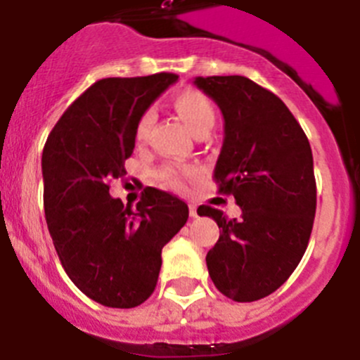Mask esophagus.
Instances as JSON below:
<instances>
[{
	"label": "esophagus",
	"mask_w": 360,
	"mask_h": 360,
	"mask_svg": "<svg viewBox=\"0 0 360 360\" xmlns=\"http://www.w3.org/2000/svg\"><path fill=\"white\" fill-rule=\"evenodd\" d=\"M190 217H199V212H198V206L195 205H190Z\"/></svg>",
	"instance_id": "obj_1"
}]
</instances>
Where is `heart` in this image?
<instances>
[{
  "label": "heart",
  "mask_w": 360,
  "mask_h": 360,
  "mask_svg": "<svg viewBox=\"0 0 360 360\" xmlns=\"http://www.w3.org/2000/svg\"><path fill=\"white\" fill-rule=\"evenodd\" d=\"M172 106L195 136H201L202 132H210V128L215 124L217 114H215L214 103L210 101L206 94L199 92V90H181L172 99ZM154 120L155 115L152 110H145L139 115L136 130H134L137 143H145L148 139L150 130L154 127ZM192 174L193 168L186 167V165H167V167L161 168L159 177L170 188H181L184 179Z\"/></svg>",
  "instance_id": "heart-1"
}]
</instances>
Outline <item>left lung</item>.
I'll return each instance as SVG.
<instances>
[{
	"mask_svg": "<svg viewBox=\"0 0 360 360\" xmlns=\"http://www.w3.org/2000/svg\"><path fill=\"white\" fill-rule=\"evenodd\" d=\"M193 83L223 112L214 179L243 210L239 219H226L217 208L199 206V215L214 219L221 230L206 266L228 299L259 301L286 283L310 240L317 206L310 143L288 106L248 77H195Z\"/></svg>",
	"mask_w": 360,
	"mask_h": 360,
	"instance_id": "obj_1",
	"label": "left lung"
}]
</instances>
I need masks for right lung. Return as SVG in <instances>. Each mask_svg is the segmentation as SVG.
<instances>
[{
  "label": "right lung",
  "instance_id": "right-lung-1",
  "mask_svg": "<svg viewBox=\"0 0 360 360\" xmlns=\"http://www.w3.org/2000/svg\"><path fill=\"white\" fill-rule=\"evenodd\" d=\"M177 77L96 81L43 148V205L59 261L81 292L108 308H134L154 293L162 246L188 219L186 202L152 186L136 208L110 195V181L127 174L139 115Z\"/></svg>",
  "mask_w": 360,
  "mask_h": 360
}]
</instances>
